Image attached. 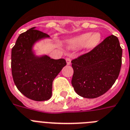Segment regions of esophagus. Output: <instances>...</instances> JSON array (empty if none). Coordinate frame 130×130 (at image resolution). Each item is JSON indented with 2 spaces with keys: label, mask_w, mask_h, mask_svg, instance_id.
I'll use <instances>...</instances> for the list:
<instances>
[{
  "label": "esophagus",
  "mask_w": 130,
  "mask_h": 130,
  "mask_svg": "<svg viewBox=\"0 0 130 130\" xmlns=\"http://www.w3.org/2000/svg\"><path fill=\"white\" fill-rule=\"evenodd\" d=\"M66 62H67V64L68 65H71V59L69 58V57H67Z\"/></svg>",
  "instance_id": "obj_1"
}]
</instances>
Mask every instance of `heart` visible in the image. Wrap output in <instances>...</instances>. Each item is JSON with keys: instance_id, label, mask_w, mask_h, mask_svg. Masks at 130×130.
<instances>
[{"instance_id": "heart-1", "label": "heart", "mask_w": 130, "mask_h": 130, "mask_svg": "<svg viewBox=\"0 0 130 130\" xmlns=\"http://www.w3.org/2000/svg\"><path fill=\"white\" fill-rule=\"evenodd\" d=\"M101 36L99 32H86L80 35L75 37L68 40L67 43L71 48H77L84 46L88 49L92 50L95 48L100 43Z\"/></svg>"}]
</instances>
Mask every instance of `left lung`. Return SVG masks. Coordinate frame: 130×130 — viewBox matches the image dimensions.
Masks as SVG:
<instances>
[{"instance_id": "obj_1", "label": "left lung", "mask_w": 130, "mask_h": 130, "mask_svg": "<svg viewBox=\"0 0 130 130\" xmlns=\"http://www.w3.org/2000/svg\"><path fill=\"white\" fill-rule=\"evenodd\" d=\"M122 49L116 36L110 35L89 52L71 61V84L80 96L93 99L108 91L118 78Z\"/></svg>"}]
</instances>
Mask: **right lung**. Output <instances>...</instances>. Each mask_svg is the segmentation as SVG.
<instances>
[{"instance_id":"add662e5","label":"right lung","mask_w":130,"mask_h":130,"mask_svg":"<svg viewBox=\"0 0 130 130\" xmlns=\"http://www.w3.org/2000/svg\"><path fill=\"white\" fill-rule=\"evenodd\" d=\"M35 29L21 33L12 48V77L17 88L25 96L34 101H46L52 97L54 78L67 63L64 59L35 56L32 50L34 44L50 36Z\"/></svg>"}]
</instances>
